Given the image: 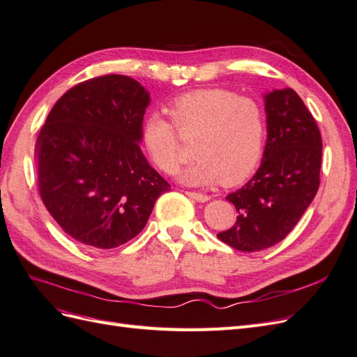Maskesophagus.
Masks as SVG:
<instances>
[{"label": "esophagus", "mask_w": 357, "mask_h": 357, "mask_svg": "<svg viewBox=\"0 0 357 357\" xmlns=\"http://www.w3.org/2000/svg\"><path fill=\"white\" fill-rule=\"evenodd\" d=\"M186 195L192 199H195L198 202H207L210 199V197L204 195V193H199V192H192V190H186Z\"/></svg>", "instance_id": "obj_1"}]
</instances>
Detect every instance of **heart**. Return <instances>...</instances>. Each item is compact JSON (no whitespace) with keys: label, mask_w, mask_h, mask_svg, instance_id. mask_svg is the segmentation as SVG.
I'll return each instance as SVG.
<instances>
[{"label":"heart","mask_w":357,"mask_h":357,"mask_svg":"<svg viewBox=\"0 0 357 357\" xmlns=\"http://www.w3.org/2000/svg\"><path fill=\"white\" fill-rule=\"evenodd\" d=\"M168 112L172 122L153 112L144 119L142 132L146 152L159 171L172 174L183 162L178 134L198 135L193 144L197 159L178 174L186 185L222 181L234 186L257 168L266 138V116L257 100L231 89L205 88L177 96Z\"/></svg>","instance_id":"1"}]
</instances>
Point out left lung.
<instances>
[{"instance_id": "1", "label": "left lung", "mask_w": 357, "mask_h": 357, "mask_svg": "<svg viewBox=\"0 0 357 357\" xmlns=\"http://www.w3.org/2000/svg\"><path fill=\"white\" fill-rule=\"evenodd\" d=\"M268 138L262 164L226 199L236 222L218 238L241 252H257L284 240L314 199L320 185L321 135L294 89L265 95Z\"/></svg>"}]
</instances>
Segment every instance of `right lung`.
I'll return each mask as SVG.
<instances>
[{
    "mask_svg": "<svg viewBox=\"0 0 357 357\" xmlns=\"http://www.w3.org/2000/svg\"><path fill=\"white\" fill-rule=\"evenodd\" d=\"M149 102V92L128 75L93 77L61 96L38 134L41 201L86 247L110 250L131 241L171 188L138 144Z\"/></svg>",
    "mask_w": 357,
    "mask_h": 357,
    "instance_id": "obj_1",
    "label": "right lung"
}]
</instances>
